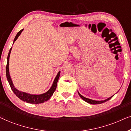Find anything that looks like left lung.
I'll use <instances>...</instances> for the list:
<instances>
[{"label":"left lung","instance_id":"obj_1","mask_svg":"<svg viewBox=\"0 0 131 131\" xmlns=\"http://www.w3.org/2000/svg\"><path fill=\"white\" fill-rule=\"evenodd\" d=\"M79 95V96H80V98H82V99H83L84 101H85L86 102H87V103H88L89 104H101V103H104V102H106L107 101H108L109 100H110L111 98H112L113 96L114 95H113L112 96H110V98H107V100H104V101H95V100H91V99H89V98H85L84 97V96H83L82 95H80L79 93L78 92Z\"/></svg>","mask_w":131,"mask_h":131}]
</instances>
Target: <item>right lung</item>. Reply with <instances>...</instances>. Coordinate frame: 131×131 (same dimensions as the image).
Returning <instances> with one entry per match:
<instances>
[{
	"instance_id": "obj_1",
	"label": "right lung",
	"mask_w": 131,
	"mask_h": 131,
	"mask_svg": "<svg viewBox=\"0 0 131 131\" xmlns=\"http://www.w3.org/2000/svg\"><path fill=\"white\" fill-rule=\"evenodd\" d=\"M23 31V29L20 30V31L17 34V35H16L15 39H14V43L15 42L16 40H17L19 36L21 35V32ZM11 49H12V48H10L9 50V53L8 55V58H7L8 62H7L6 67V74L7 79H8V81L9 82V83L10 88L12 89V90L14 92V94L16 95V96H18V98H19V99L22 100V101H25L28 103L39 104V103H44V102L48 101V100L51 98V96L52 95L53 92H55V89L57 88V82H58V79L60 78V71H59L58 74H57L56 78H55L51 88H50L49 91H47L46 93H45V94H40V95H31V94H27V93H26V92H21V91H19L18 90H17L15 87H14L13 83H12V82L11 79H10L9 71V56H10V51H11Z\"/></svg>"
}]
</instances>
